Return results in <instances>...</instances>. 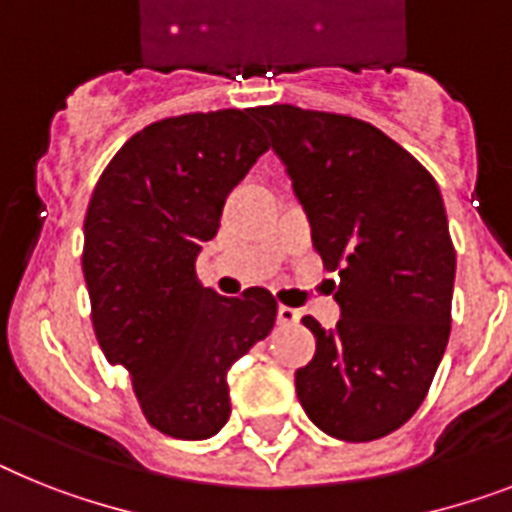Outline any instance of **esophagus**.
<instances>
[{"label":"esophagus","mask_w":512,"mask_h":512,"mask_svg":"<svg viewBox=\"0 0 512 512\" xmlns=\"http://www.w3.org/2000/svg\"><path fill=\"white\" fill-rule=\"evenodd\" d=\"M277 322H280V324H298V322H301V311H298V308H290V306H280V308H277Z\"/></svg>","instance_id":"esophagus-1"}]
</instances>
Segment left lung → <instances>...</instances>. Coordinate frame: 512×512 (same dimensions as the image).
<instances>
[{
  "label": "left lung",
  "mask_w": 512,
  "mask_h": 512,
  "mask_svg": "<svg viewBox=\"0 0 512 512\" xmlns=\"http://www.w3.org/2000/svg\"><path fill=\"white\" fill-rule=\"evenodd\" d=\"M311 222V240L340 274V322L295 371L306 416L329 437L371 442L418 411L453 322L455 248L434 177L371 122L293 104L256 107Z\"/></svg>",
  "instance_id": "obj_1"
}]
</instances>
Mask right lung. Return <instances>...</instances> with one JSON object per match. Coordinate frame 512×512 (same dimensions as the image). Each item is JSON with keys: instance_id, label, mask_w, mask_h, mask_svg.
<instances>
[{"instance_id": "add662e5", "label": "right lung", "mask_w": 512, "mask_h": 512, "mask_svg": "<svg viewBox=\"0 0 512 512\" xmlns=\"http://www.w3.org/2000/svg\"><path fill=\"white\" fill-rule=\"evenodd\" d=\"M266 149L248 109L167 117L114 154L88 201L83 277L96 340L167 437L206 439L227 424V371L277 319L264 287L225 298L196 277L225 198Z\"/></svg>"}]
</instances>
